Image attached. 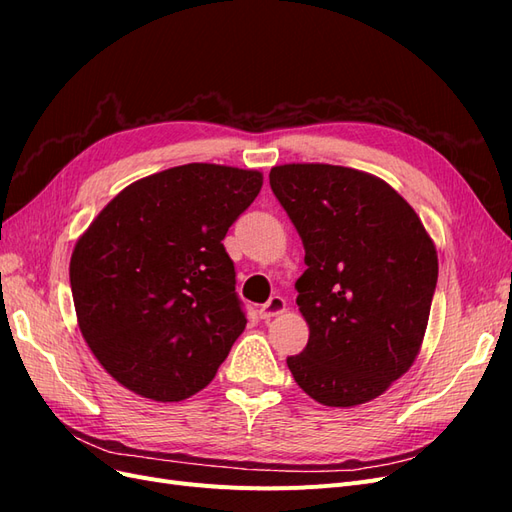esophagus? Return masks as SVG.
I'll use <instances>...</instances> for the list:
<instances>
[{"label":"esophagus","instance_id":"esophagus-1","mask_svg":"<svg viewBox=\"0 0 512 512\" xmlns=\"http://www.w3.org/2000/svg\"><path fill=\"white\" fill-rule=\"evenodd\" d=\"M284 312H286V299L277 297V294H275V297H271L265 305H260V309H258V314H260L262 320H269V318L280 316Z\"/></svg>","mask_w":512,"mask_h":512}]
</instances>
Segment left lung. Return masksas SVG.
<instances>
[{
    "mask_svg": "<svg viewBox=\"0 0 512 512\" xmlns=\"http://www.w3.org/2000/svg\"><path fill=\"white\" fill-rule=\"evenodd\" d=\"M271 190L305 247L297 305L309 339L286 363L322 406L376 399L421 352L438 252L416 211L376 175L282 164Z\"/></svg>",
    "mask_w": 512,
    "mask_h": 512,
    "instance_id": "left-lung-1",
    "label": "left lung"
}]
</instances>
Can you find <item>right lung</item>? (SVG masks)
<instances>
[{
  "label": "right lung",
  "mask_w": 512,
  "mask_h": 512,
  "mask_svg": "<svg viewBox=\"0 0 512 512\" xmlns=\"http://www.w3.org/2000/svg\"><path fill=\"white\" fill-rule=\"evenodd\" d=\"M260 188L258 170L168 168L121 190L76 241L79 329L128 391L181 401L218 374L247 324L222 241Z\"/></svg>",
  "instance_id": "obj_1"
}]
</instances>
